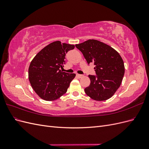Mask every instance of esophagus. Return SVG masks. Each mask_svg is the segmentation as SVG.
Instances as JSON below:
<instances>
[{"label":"esophagus","mask_w":149,"mask_h":149,"mask_svg":"<svg viewBox=\"0 0 149 149\" xmlns=\"http://www.w3.org/2000/svg\"><path fill=\"white\" fill-rule=\"evenodd\" d=\"M76 76H77L79 78H83V75H82V74H76Z\"/></svg>","instance_id":"34e87169"}]
</instances>
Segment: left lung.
I'll use <instances>...</instances> for the list:
<instances>
[{"label": "left lung", "mask_w": 149, "mask_h": 149, "mask_svg": "<svg viewBox=\"0 0 149 149\" xmlns=\"http://www.w3.org/2000/svg\"><path fill=\"white\" fill-rule=\"evenodd\" d=\"M87 63H94L97 76L89 75L91 83L84 89L87 95L97 101H106L120 87L125 72L123 58L108 45L96 40L76 44Z\"/></svg>", "instance_id": "left-lung-1"}]
</instances>
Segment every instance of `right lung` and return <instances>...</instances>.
<instances>
[{"label":"right lung","instance_id":"right-lung-1","mask_svg":"<svg viewBox=\"0 0 149 149\" xmlns=\"http://www.w3.org/2000/svg\"><path fill=\"white\" fill-rule=\"evenodd\" d=\"M74 45L56 41L41 49L31 60L29 79L35 92L42 100L52 101L63 95L74 78V73L62 72L67 52Z\"/></svg>","mask_w":149,"mask_h":149}]
</instances>
